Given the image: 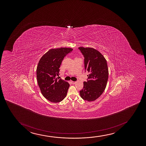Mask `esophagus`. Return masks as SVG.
I'll return each mask as SVG.
<instances>
[{"mask_svg": "<svg viewBox=\"0 0 146 146\" xmlns=\"http://www.w3.org/2000/svg\"><path fill=\"white\" fill-rule=\"evenodd\" d=\"M70 82H71V83L72 84H74L76 83V82H75V81H71Z\"/></svg>", "mask_w": 146, "mask_h": 146, "instance_id": "obj_1", "label": "esophagus"}]
</instances>
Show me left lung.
<instances>
[{
    "label": "left lung",
    "instance_id": "left-lung-1",
    "mask_svg": "<svg viewBox=\"0 0 146 146\" xmlns=\"http://www.w3.org/2000/svg\"><path fill=\"white\" fill-rule=\"evenodd\" d=\"M84 55L85 70L88 71L87 82L80 91L82 99L91 102L96 100L104 92L107 86L109 70L106 59L99 51L92 48H78Z\"/></svg>",
    "mask_w": 146,
    "mask_h": 146
}]
</instances>
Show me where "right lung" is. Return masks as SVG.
Returning a JSON list of instances; mask_svg holds the SVG:
<instances>
[{
  "label": "right lung",
  "instance_id": "obj_1",
  "mask_svg": "<svg viewBox=\"0 0 146 146\" xmlns=\"http://www.w3.org/2000/svg\"><path fill=\"white\" fill-rule=\"evenodd\" d=\"M73 49L60 48L50 49L40 58L36 69L37 83L44 97L51 102H61L67 96L68 82L57 79L59 68L64 57Z\"/></svg>",
  "mask_w": 146,
  "mask_h": 146
}]
</instances>
